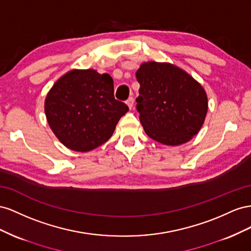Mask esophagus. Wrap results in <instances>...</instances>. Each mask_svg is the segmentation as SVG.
<instances>
[{
	"instance_id": "1",
	"label": "esophagus",
	"mask_w": 251,
	"mask_h": 251,
	"mask_svg": "<svg viewBox=\"0 0 251 251\" xmlns=\"http://www.w3.org/2000/svg\"><path fill=\"white\" fill-rule=\"evenodd\" d=\"M133 102H134V101H133V98H132V97H130V98L128 99L127 101H126V104L128 105V107H129L130 109L132 108V106H133Z\"/></svg>"
}]
</instances>
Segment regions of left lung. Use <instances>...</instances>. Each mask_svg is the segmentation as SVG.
Wrapping results in <instances>:
<instances>
[{"label":"left lung","mask_w":251,"mask_h":251,"mask_svg":"<svg viewBox=\"0 0 251 251\" xmlns=\"http://www.w3.org/2000/svg\"><path fill=\"white\" fill-rule=\"evenodd\" d=\"M137 109L149 138L165 145L188 142L201 129L208 103L205 90L184 70L148 62L138 69Z\"/></svg>","instance_id":"left-lung-1"}]
</instances>
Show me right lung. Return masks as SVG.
Returning <instances> with one entry per match:
<instances>
[{"label":"right lung","instance_id":"add662e5","mask_svg":"<svg viewBox=\"0 0 251 251\" xmlns=\"http://www.w3.org/2000/svg\"><path fill=\"white\" fill-rule=\"evenodd\" d=\"M113 80L96 70H71L55 82L45 101L48 124L64 145L89 151L112 135L128 106L114 99Z\"/></svg>","mask_w":251,"mask_h":251}]
</instances>
